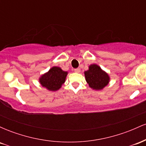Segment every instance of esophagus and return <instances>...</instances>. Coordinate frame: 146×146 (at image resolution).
Returning a JSON list of instances; mask_svg holds the SVG:
<instances>
[{
    "instance_id": "1",
    "label": "esophagus",
    "mask_w": 146,
    "mask_h": 146,
    "mask_svg": "<svg viewBox=\"0 0 146 146\" xmlns=\"http://www.w3.org/2000/svg\"><path fill=\"white\" fill-rule=\"evenodd\" d=\"M74 71L75 72V73H80V68H75V69H74Z\"/></svg>"
}]
</instances>
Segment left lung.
<instances>
[{
	"label": "left lung",
	"instance_id": "left-lung-1",
	"mask_svg": "<svg viewBox=\"0 0 146 146\" xmlns=\"http://www.w3.org/2000/svg\"><path fill=\"white\" fill-rule=\"evenodd\" d=\"M84 75L89 86L95 90L102 89L109 82L108 74L96 64L90 65L89 70L85 71Z\"/></svg>",
	"mask_w": 146,
	"mask_h": 146
}]
</instances>
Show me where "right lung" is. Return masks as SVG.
Returning <instances> with one entry per match:
<instances>
[{
  "label": "right lung",
  "mask_w": 146,
  "mask_h": 146,
  "mask_svg": "<svg viewBox=\"0 0 146 146\" xmlns=\"http://www.w3.org/2000/svg\"><path fill=\"white\" fill-rule=\"evenodd\" d=\"M66 75L67 72L62 71L60 67L54 66L40 78V82L48 90L54 91L59 89L64 83Z\"/></svg>",
  "instance_id": "right-lung-1"
}]
</instances>
